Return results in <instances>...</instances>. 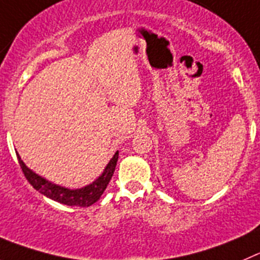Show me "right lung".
<instances>
[{"label":"right lung","mask_w":260,"mask_h":260,"mask_svg":"<svg viewBox=\"0 0 260 260\" xmlns=\"http://www.w3.org/2000/svg\"><path fill=\"white\" fill-rule=\"evenodd\" d=\"M17 159H19L20 167L24 172V176L26 177L29 184H30L34 189L38 190L41 194H43L44 197L49 198V199L54 200V202L62 203V204H66V206L89 207L91 206V204H94V203L100 199L101 195L103 194V191H105L106 187H107L108 182H110L111 177H112L113 172H115L116 163H117L118 159V150L115 153V155L111 158L108 165L106 166L103 174L101 175L95 181L86 185V186L81 187V189H68V187L53 184V182L48 181V180H46L44 177L39 176L36 172L31 171L30 169H28L25 166V163L21 160L20 155L19 154H17Z\"/></svg>","instance_id":"add662e5"}]
</instances>
